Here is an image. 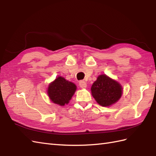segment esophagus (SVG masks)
Segmentation results:
<instances>
[{
    "label": "esophagus",
    "instance_id": "1",
    "mask_svg": "<svg viewBox=\"0 0 156 156\" xmlns=\"http://www.w3.org/2000/svg\"><path fill=\"white\" fill-rule=\"evenodd\" d=\"M79 86H80V87L82 88H85L87 87V83H86V82H84L83 80H81L80 82H79Z\"/></svg>",
    "mask_w": 156,
    "mask_h": 156
}]
</instances>
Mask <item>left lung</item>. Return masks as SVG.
I'll list each match as a JSON object with an SVG mask.
<instances>
[{
	"label": "left lung",
	"instance_id": "left-lung-1",
	"mask_svg": "<svg viewBox=\"0 0 156 156\" xmlns=\"http://www.w3.org/2000/svg\"><path fill=\"white\" fill-rule=\"evenodd\" d=\"M92 95L102 107H108L117 102L122 95V87L117 81L105 74L100 75L91 87Z\"/></svg>",
	"mask_w": 156,
	"mask_h": 156
}]
</instances>
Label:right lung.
Here are the masks:
<instances>
[{
  "label": "right lung",
  "mask_w": 156,
  "mask_h": 156,
  "mask_svg": "<svg viewBox=\"0 0 156 156\" xmlns=\"http://www.w3.org/2000/svg\"><path fill=\"white\" fill-rule=\"evenodd\" d=\"M76 90V87L74 83L59 76L49 84L48 93L53 102L64 106L70 101Z\"/></svg>",
  "instance_id": "add662e5"
}]
</instances>
